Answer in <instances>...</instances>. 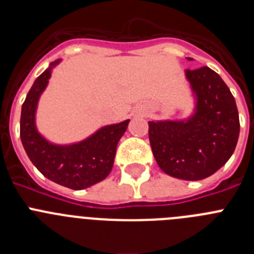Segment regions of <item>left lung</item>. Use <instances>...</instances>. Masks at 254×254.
<instances>
[{
    "label": "left lung",
    "instance_id": "8db88e82",
    "mask_svg": "<svg viewBox=\"0 0 254 254\" xmlns=\"http://www.w3.org/2000/svg\"><path fill=\"white\" fill-rule=\"evenodd\" d=\"M186 76L197 99L194 114L187 121H151L149 140L164 173L201 181L217 172L234 152L239 114L234 96L215 71L205 66L187 69Z\"/></svg>",
    "mask_w": 254,
    "mask_h": 254
}]
</instances>
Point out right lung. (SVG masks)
Returning <instances> with one entry per match:
<instances>
[{"label": "right lung", "mask_w": 254, "mask_h": 254, "mask_svg": "<svg viewBox=\"0 0 254 254\" xmlns=\"http://www.w3.org/2000/svg\"><path fill=\"white\" fill-rule=\"evenodd\" d=\"M51 67L37 78L21 108L20 137L29 159L44 177L71 190H84L108 177L113 168L118 141L127 129L129 120L105 126L86 140L60 146L42 137L35 127V111L40 94L51 77Z\"/></svg>", "instance_id": "obj_1"}]
</instances>
